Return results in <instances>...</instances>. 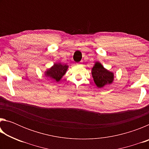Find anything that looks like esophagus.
<instances>
[{"instance_id": "esophagus-1", "label": "esophagus", "mask_w": 149, "mask_h": 149, "mask_svg": "<svg viewBox=\"0 0 149 149\" xmlns=\"http://www.w3.org/2000/svg\"><path fill=\"white\" fill-rule=\"evenodd\" d=\"M77 65H81V64H79V63H78V64H77Z\"/></svg>"}]
</instances>
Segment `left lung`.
I'll return each mask as SVG.
<instances>
[{"mask_svg":"<svg viewBox=\"0 0 149 149\" xmlns=\"http://www.w3.org/2000/svg\"><path fill=\"white\" fill-rule=\"evenodd\" d=\"M91 74L95 84L98 88H102L106 85L112 84L114 79L112 72L106 69L99 62H95L91 69Z\"/></svg>","mask_w":149,"mask_h":149,"instance_id":"8db88e82","label":"left lung"}]
</instances>
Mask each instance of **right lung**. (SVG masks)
<instances>
[{
  "instance_id": "right-lung-1",
  "label": "right lung",
  "mask_w": 149,
  "mask_h": 149,
  "mask_svg": "<svg viewBox=\"0 0 149 149\" xmlns=\"http://www.w3.org/2000/svg\"><path fill=\"white\" fill-rule=\"evenodd\" d=\"M69 66L66 64H62L61 63H54L50 68L45 71V77L49 78L51 81L59 82L62 77L66 73Z\"/></svg>"
}]
</instances>
